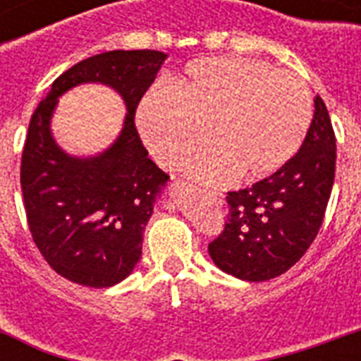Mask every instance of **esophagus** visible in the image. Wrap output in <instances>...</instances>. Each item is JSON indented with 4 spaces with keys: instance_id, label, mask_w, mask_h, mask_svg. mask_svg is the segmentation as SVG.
<instances>
[{
    "instance_id": "34e87169",
    "label": "esophagus",
    "mask_w": 361,
    "mask_h": 361,
    "mask_svg": "<svg viewBox=\"0 0 361 361\" xmlns=\"http://www.w3.org/2000/svg\"><path fill=\"white\" fill-rule=\"evenodd\" d=\"M208 197L212 198V200H214L217 206H221V204L225 202V195H223V192H219V191H208Z\"/></svg>"
}]
</instances>
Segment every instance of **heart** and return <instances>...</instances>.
<instances>
[{"mask_svg": "<svg viewBox=\"0 0 361 361\" xmlns=\"http://www.w3.org/2000/svg\"><path fill=\"white\" fill-rule=\"evenodd\" d=\"M313 120L307 84L288 71L247 58H206L185 75L155 86L136 110L142 140L164 166L185 163L198 180L223 183L238 174L260 178L279 170L302 147Z\"/></svg>", "mask_w": 361, "mask_h": 361, "instance_id": "obj_1", "label": "heart"}]
</instances>
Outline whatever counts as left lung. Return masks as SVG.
Instances as JSON below:
<instances>
[{
    "instance_id": "left-lung-1",
    "label": "left lung",
    "mask_w": 361,
    "mask_h": 361,
    "mask_svg": "<svg viewBox=\"0 0 361 361\" xmlns=\"http://www.w3.org/2000/svg\"><path fill=\"white\" fill-rule=\"evenodd\" d=\"M336 178V133L324 101L300 152L275 174L228 192L225 228L208 245L217 268L243 281L285 274L305 255L324 221Z\"/></svg>"
}]
</instances>
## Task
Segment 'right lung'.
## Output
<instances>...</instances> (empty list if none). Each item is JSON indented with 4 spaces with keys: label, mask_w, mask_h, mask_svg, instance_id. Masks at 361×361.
I'll return each mask as SVG.
<instances>
[{
    "label": "right lung",
    "mask_w": 361,
    "mask_h": 361,
    "mask_svg": "<svg viewBox=\"0 0 361 361\" xmlns=\"http://www.w3.org/2000/svg\"><path fill=\"white\" fill-rule=\"evenodd\" d=\"M166 54L112 50L82 59L52 82L31 116L20 185L31 238L50 268L92 288L123 281L142 257V236L170 176L147 157L136 106ZM84 81L114 87L128 104L118 140L97 158H71L49 133L57 97Z\"/></svg>",
    "instance_id": "add662e5"
}]
</instances>
